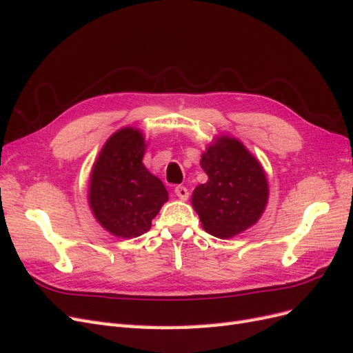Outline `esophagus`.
<instances>
[{"mask_svg":"<svg viewBox=\"0 0 353 353\" xmlns=\"http://www.w3.org/2000/svg\"><path fill=\"white\" fill-rule=\"evenodd\" d=\"M175 194L178 196V199L181 200H187L188 199V188L184 187V185H176L175 187Z\"/></svg>","mask_w":353,"mask_h":353,"instance_id":"1","label":"esophagus"}]
</instances>
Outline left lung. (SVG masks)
Listing matches in <instances>:
<instances>
[{
	"instance_id": "left-lung-1",
	"label": "left lung",
	"mask_w": 353,
	"mask_h": 353,
	"mask_svg": "<svg viewBox=\"0 0 353 353\" xmlns=\"http://www.w3.org/2000/svg\"><path fill=\"white\" fill-rule=\"evenodd\" d=\"M206 184L193 191V206L209 234L230 239L259 219L268 200L263 170L245 147L234 138L221 137L201 156Z\"/></svg>"
}]
</instances>
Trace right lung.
I'll list each match as a JSON object with an SVG mask.
<instances>
[{"label": "right lung", "instance_id": "obj_1", "mask_svg": "<svg viewBox=\"0 0 353 353\" xmlns=\"http://www.w3.org/2000/svg\"><path fill=\"white\" fill-rule=\"evenodd\" d=\"M143 134L134 128L113 134L92 168L90 205L109 232L134 239L147 232L168 200L162 181L143 165Z\"/></svg>", "mask_w": 353, "mask_h": 353}]
</instances>
